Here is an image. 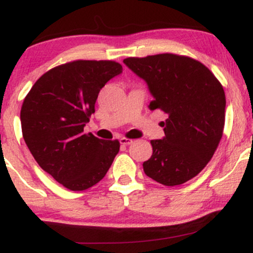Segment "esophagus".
<instances>
[{
	"instance_id": "obj_1",
	"label": "esophagus",
	"mask_w": 253,
	"mask_h": 253,
	"mask_svg": "<svg viewBox=\"0 0 253 253\" xmlns=\"http://www.w3.org/2000/svg\"><path fill=\"white\" fill-rule=\"evenodd\" d=\"M132 143H133L132 139L125 138V136H123V138H120V144L121 145H129V144H132Z\"/></svg>"
}]
</instances>
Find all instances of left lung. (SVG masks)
Masks as SVG:
<instances>
[{"mask_svg":"<svg viewBox=\"0 0 253 253\" xmlns=\"http://www.w3.org/2000/svg\"><path fill=\"white\" fill-rule=\"evenodd\" d=\"M124 63L146 81L153 96L149 108L168 114L165 136L151 140L153 152L143 164L145 173L167 187L188 182L205 169L222 138L221 83L201 62L181 54L129 57Z\"/></svg>","mask_w":253,"mask_h":253,"instance_id":"left-lung-1","label":"left lung"}]
</instances>
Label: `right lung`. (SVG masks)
I'll return each instance as SVG.
<instances>
[{
    "mask_svg": "<svg viewBox=\"0 0 253 253\" xmlns=\"http://www.w3.org/2000/svg\"><path fill=\"white\" fill-rule=\"evenodd\" d=\"M123 71L114 60H74L51 69L34 83L21 107L25 143L39 167L68 189L82 191L106 176L120 150L84 126L98 92Z\"/></svg>",
    "mask_w": 253,
    "mask_h": 253,
    "instance_id": "right-lung-1",
    "label": "right lung"
}]
</instances>
